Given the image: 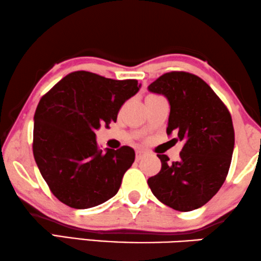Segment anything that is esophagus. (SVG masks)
<instances>
[{
    "label": "esophagus",
    "instance_id": "1",
    "mask_svg": "<svg viewBox=\"0 0 261 261\" xmlns=\"http://www.w3.org/2000/svg\"><path fill=\"white\" fill-rule=\"evenodd\" d=\"M147 152L146 150H142V149H138L137 152H135V156H137V160H141L143 156H146Z\"/></svg>",
    "mask_w": 261,
    "mask_h": 261
}]
</instances>
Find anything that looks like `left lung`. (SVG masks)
Masks as SVG:
<instances>
[{"label": "left lung", "instance_id": "obj_1", "mask_svg": "<svg viewBox=\"0 0 261 261\" xmlns=\"http://www.w3.org/2000/svg\"><path fill=\"white\" fill-rule=\"evenodd\" d=\"M148 90L168 100L167 134L174 133L173 141L184 147L174 162L158 154L161 169L147 182L162 203L190 212L208 202L225 182L234 148L231 114L202 79L186 71L161 75Z\"/></svg>", "mask_w": 261, "mask_h": 261}]
</instances>
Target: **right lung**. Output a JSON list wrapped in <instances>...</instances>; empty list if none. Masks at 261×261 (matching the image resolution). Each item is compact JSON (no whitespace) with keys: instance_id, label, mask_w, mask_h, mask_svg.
<instances>
[{"instance_id":"right-lung-1","label":"right lung","mask_w":261,"mask_h":261,"mask_svg":"<svg viewBox=\"0 0 261 261\" xmlns=\"http://www.w3.org/2000/svg\"><path fill=\"white\" fill-rule=\"evenodd\" d=\"M140 87L137 80L81 70L41 97L34 115V158L51 193L65 205L90 208L118 193L135 152L128 146L102 152L95 130L116 122L121 106Z\"/></svg>"}]
</instances>
